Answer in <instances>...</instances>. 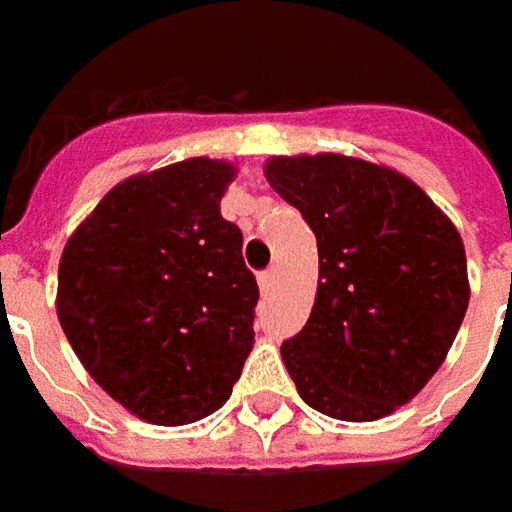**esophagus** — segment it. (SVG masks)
<instances>
[{"instance_id":"obj_1","label":"esophagus","mask_w":512,"mask_h":512,"mask_svg":"<svg viewBox=\"0 0 512 512\" xmlns=\"http://www.w3.org/2000/svg\"><path fill=\"white\" fill-rule=\"evenodd\" d=\"M276 279H279V273H276V267H270V270H264L262 276H259V287H262V293H270V290L276 287Z\"/></svg>"}]
</instances>
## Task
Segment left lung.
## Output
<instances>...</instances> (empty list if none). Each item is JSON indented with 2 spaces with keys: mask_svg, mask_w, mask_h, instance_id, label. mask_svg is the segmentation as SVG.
<instances>
[{
  "mask_svg": "<svg viewBox=\"0 0 512 512\" xmlns=\"http://www.w3.org/2000/svg\"><path fill=\"white\" fill-rule=\"evenodd\" d=\"M264 177L318 242L310 318L281 344L301 400L346 423L389 417L423 392L462 327V236L414 180L360 157H270Z\"/></svg>",
  "mask_w": 512,
  "mask_h": 512,
  "instance_id": "obj_1",
  "label": "left lung"
}]
</instances>
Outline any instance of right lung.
I'll return each mask as SVG.
<instances>
[{
	"mask_svg": "<svg viewBox=\"0 0 512 512\" xmlns=\"http://www.w3.org/2000/svg\"><path fill=\"white\" fill-rule=\"evenodd\" d=\"M228 160L188 157L118 183L72 231L56 312L72 352L115 403L188 425L231 397L253 349L256 279L219 200Z\"/></svg>",
	"mask_w": 512,
	"mask_h": 512,
	"instance_id": "add662e5",
	"label": "right lung"
}]
</instances>
